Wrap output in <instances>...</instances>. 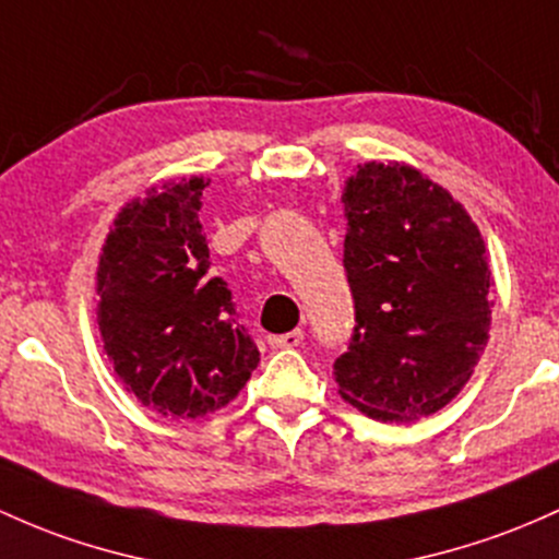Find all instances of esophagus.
<instances>
[{
  "mask_svg": "<svg viewBox=\"0 0 559 559\" xmlns=\"http://www.w3.org/2000/svg\"><path fill=\"white\" fill-rule=\"evenodd\" d=\"M267 342H270V347H273V349L299 347L305 342V331L294 329V331H286V334H273V336H267Z\"/></svg>",
  "mask_w": 559,
  "mask_h": 559,
  "instance_id": "obj_1",
  "label": "esophagus"
}]
</instances>
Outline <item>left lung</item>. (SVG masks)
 <instances>
[{
	"mask_svg": "<svg viewBox=\"0 0 559 559\" xmlns=\"http://www.w3.org/2000/svg\"><path fill=\"white\" fill-rule=\"evenodd\" d=\"M355 302L340 395L379 421H414L469 382L490 329L486 241L438 182L408 164H360L342 193Z\"/></svg>",
	"mask_w": 559,
	"mask_h": 559,
	"instance_id": "8db88e82",
	"label": "left lung"
}]
</instances>
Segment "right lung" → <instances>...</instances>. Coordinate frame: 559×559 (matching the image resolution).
Masks as SVG:
<instances>
[{"label":"right lung","instance_id":"obj_1","mask_svg":"<svg viewBox=\"0 0 559 559\" xmlns=\"http://www.w3.org/2000/svg\"><path fill=\"white\" fill-rule=\"evenodd\" d=\"M204 177L134 199L97 265V326L114 371L143 406L195 419L228 406L260 364L201 230Z\"/></svg>","mask_w":559,"mask_h":559}]
</instances>
